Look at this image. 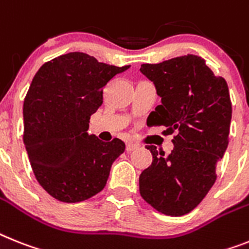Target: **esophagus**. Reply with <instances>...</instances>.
Returning <instances> with one entry per match:
<instances>
[{"mask_svg":"<svg viewBox=\"0 0 249 249\" xmlns=\"http://www.w3.org/2000/svg\"><path fill=\"white\" fill-rule=\"evenodd\" d=\"M137 145L135 142H127L126 143V151L127 153H131V151H133V150L136 149Z\"/></svg>","mask_w":249,"mask_h":249,"instance_id":"obj_1","label":"esophagus"}]
</instances>
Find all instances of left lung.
Segmentation results:
<instances>
[{"label": "left lung", "instance_id": "obj_1", "mask_svg": "<svg viewBox=\"0 0 249 249\" xmlns=\"http://www.w3.org/2000/svg\"><path fill=\"white\" fill-rule=\"evenodd\" d=\"M140 71L161 98L147 123L165 126L168 135L176 132L169 155L147 146L153 163L140 174V195L159 213L182 216L194 210L216 180L217 161L229 142L228 84L195 54L145 63Z\"/></svg>", "mask_w": 249, "mask_h": 249}]
</instances>
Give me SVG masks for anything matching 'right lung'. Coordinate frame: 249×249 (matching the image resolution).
Segmentation results:
<instances>
[{"mask_svg": "<svg viewBox=\"0 0 249 249\" xmlns=\"http://www.w3.org/2000/svg\"><path fill=\"white\" fill-rule=\"evenodd\" d=\"M127 69L71 52L34 76L22 109L24 143L36 180L55 200L81 202L106 187L126 145L89 135L90 116L103 104L104 86Z\"/></svg>", "mask_w": 249, "mask_h": 249, "instance_id": "add662e5", "label": "right lung"}]
</instances>
